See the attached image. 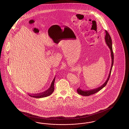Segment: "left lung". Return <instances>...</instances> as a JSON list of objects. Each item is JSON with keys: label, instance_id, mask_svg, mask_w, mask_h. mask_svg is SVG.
<instances>
[{"label": "left lung", "instance_id": "left-lung-1", "mask_svg": "<svg viewBox=\"0 0 129 129\" xmlns=\"http://www.w3.org/2000/svg\"><path fill=\"white\" fill-rule=\"evenodd\" d=\"M105 40L106 44L107 45L109 48L110 50L111 56V59H112L111 66L110 70V72H109V75L108 76V78H107V80H106V81L104 82V84H103L102 86L99 87L98 88H95V89L88 90H82L81 89H80V87H79L77 89V91L78 92V93L81 95H82V96H88L89 95L94 94L98 92L100 90H101L102 89H103L104 86L106 85L108 80L109 79V78L110 77L111 71H112V69L113 66V64H114V53H113V49H112V39H111V38L109 34L108 33V32L106 30H105Z\"/></svg>", "mask_w": 129, "mask_h": 129}]
</instances>
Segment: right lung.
I'll list each match as a JSON object with an SVG mask.
<instances>
[{
  "label": "right lung",
  "mask_w": 129,
  "mask_h": 129,
  "mask_svg": "<svg viewBox=\"0 0 129 129\" xmlns=\"http://www.w3.org/2000/svg\"><path fill=\"white\" fill-rule=\"evenodd\" d=\"M55 77L53 80L52 81L51 86L49 87V88L47 89L46 90L43 91V92L38 93V94H31L29 95L31 97L36 98H44L47 96H49V95H51L53 91H54V83L55 81Z\"/></svg>",
  "instance_id": "add662e5"
}]
</instances>
